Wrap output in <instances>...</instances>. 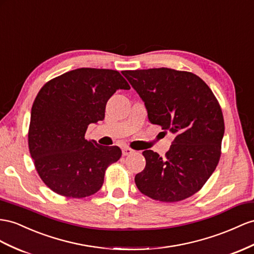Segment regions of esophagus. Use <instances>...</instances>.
I'll use <instances>...</instances> for the list:
<instances>
[{"label":"esophagus","instance_id":"1","mask_svg":"<svg viewBox=\"0 0 254 254\" xmlns=\"http://www.w3.org/2000/svg\"><path fill=\"white\" fill-rule=\"evenodd\" d=\"M122 153H123V155H129V154L134 153V150H133V149H131V148L126 147V148L122 149Z\"/></svg>","mask_w":254,"mask_h":254}]
</instances>
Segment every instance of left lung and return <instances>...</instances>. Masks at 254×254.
Segmentation results:
<instances>
[{
    "instance_id": "obj_1",
    "label": "left lung",
    "mask_w": 254,
    "mask_h": 254,
    "mask_svg": "<svg viewBox=\"0 0 254 254\" xmlns=\"http://www.w3.org/2000/svg\"><path fill=\"white\" fill-rule=\"evenodd\" d=\"M122 74L144 101L149 121L175 135L165 158L142 152L146 166L135 176L138 190L166 203L192 196L220 160L224 120L216 96L190 71L160 67Z\"/></svg>"
}]
</instances>
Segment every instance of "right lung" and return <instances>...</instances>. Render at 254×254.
Instances as JSON below:
<instances>
[{
	"instance_id": "right-lung-1",
	"label": "right lung",
	"mask_w": 254,
	"mask_h": 254,
	"mask_svg": "<svg viewBox=\"0 0 254 254\" xmlns=\"http://www.w3.org/2000/svg\"><path fill=\"white\" fill-rule=\"evenodd\" d=\"M129 86L118 70L82 67L45 83L31 110L29 150L49 189L81 198L99 191L121 149L84 138L88 126L105 118L106 103Z\"/></svg>"
}]
</instances>
